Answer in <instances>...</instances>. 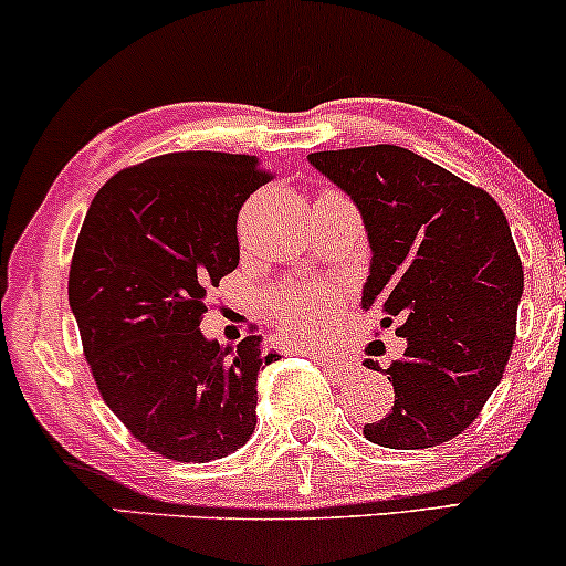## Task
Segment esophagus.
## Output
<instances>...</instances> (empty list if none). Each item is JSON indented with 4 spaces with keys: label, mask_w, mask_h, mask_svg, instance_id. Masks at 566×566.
Wrapping results in <instances>:
<instances>
[{
    "label": "esophagus",
    "mask_w": 566,
    "mask_h": 566,
    "mask_svg": "<svg viewBox=\"0 0 566 566\" xmlns=\"http://www.w3.org/2000/svg\"><path fill=\"white\" fill-rule=\"evenodd\" d=\"M319 356H322V361H327L329 367H335V369H348V361L340 359V356H335V354H319Z\"/></svg>",
    "instance_id": "34e87169"
}]
</instances>
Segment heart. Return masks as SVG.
<instances>
[{
  "label": "heart",
  "mask_w": 566,
  "mask_h": 566,
  "mask_svg": "<svg viewBox=\"0 0 566 566\" xmlns=\"http://www.w3.org/2000/svg\"><path fill=\"white\" fill-rule=\"evenodd\" d=\"M329 308V295L322 287H295L284 297L282 303V319L290 324L295 333L301 335H319L324 327V319H327Z\"/></svg>",
  "instance_id": "b5f03b06"
}]
</instances>
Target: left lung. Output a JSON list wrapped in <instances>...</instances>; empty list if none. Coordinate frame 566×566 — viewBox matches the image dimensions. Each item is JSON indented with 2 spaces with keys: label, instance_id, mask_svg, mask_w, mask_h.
Listing matches in <instances>:
<instances>
[{
  "label": "left lung",
  "instance_id": "8db88e82",
  "mask_svg": "<svg viewBox=\"0 0 566 566\" xmlns=\"http://www.w3.org/2000/svg\"><path fill=\"white\" fill-rule=\"evenodd\" d=\"M365 220L373 261L361 308L399 322L405 359L394 407L365 426L373 444L426 450L463 433L503 378L516 337L524 269L509 220L484 188L401 146L308 154Z\"/></svg>",
  "mask_w": 566,
  "mask_h": 566
}]
</instances>
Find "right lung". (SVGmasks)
<instances>
[{
    "mask_svg": "<svg viewBox=\"0 0 566 566\" xmlns=\"http://www.w3.org/2000/svg\"><path fill=\"white\" fill-rule=\"evenodd\" d=\"M271 172L247 154L175 151L116 172L84 216L69 271L103 401L161 458L210 463L255 431L261 335L220 346L207 290L239 265L237 218Z\"/></svg>",
    "mask_w": 566,
    "mask_h": 566,
    "instance_id": "obj_1",
    "label": "right lung"
}]
</instances>
